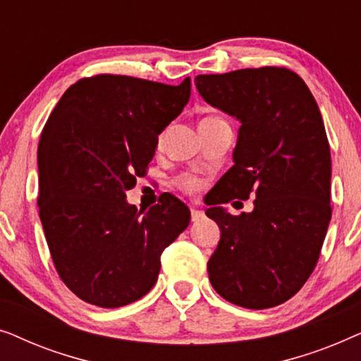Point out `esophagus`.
Segmentation results:
<instances>
[{"label": "esophagus", "instance_id": "34e87169", "mask_svg": "<svg viewBox=\"0 0 361 361\" xmlns=\"http://www.w3.org/2000/svg\"><path fill=\"white\" fill-rule=\"evenodd\" d=\"M190 219L192 221H199L200 219H204V212L200 209H195V207H190Z\"/></svg>", "mask_w": 361, "mask_h": 361}]
</instances>
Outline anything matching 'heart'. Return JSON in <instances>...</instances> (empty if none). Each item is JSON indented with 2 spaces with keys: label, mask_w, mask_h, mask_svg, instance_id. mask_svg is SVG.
Segmentation results:
<instances>
[{
  "label": "heart",
  "mask_w": 361,
  "mask_h": 361,
  "mask_svg": "<svg viewBox=\"0 0 361 361\" xmlns=\"http://www.w3.org/2000/svg\"><path fill=\"white\" fill-rule=\"evenodd\" d=\"M215 116H209L205 118V120H214ZM162 141V136L159 137V142ZM176 185L179 187L182 192H185V194H197V192H200L204 189V179H200L199 176H194V174H180L176 177Z\"/></svg>",
  "instance_id": "heart-1"
}]
</instances>
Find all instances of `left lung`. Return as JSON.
I'll return each instance as SVG.
<instances>
[{"mask_svg": "<svg viewBox=\"0 0 361 361\" xmlns=\"http://www.w3.org/2000/svg\"><path fill=\"white\" fill-rule=\"evenodd\" d=\"M195 85L207 103L241 123L235 164L207 204L221 231L207 264L210 283L231 304L274 307L312 274L332 216L322 115L305 82L286 67L197 75ZM251 193V214L230 216L221 207Z\"/></svg>", "mask_w": 361, "mask_h": 361, "instance_id": "obj_1", "label": "left lung"}]
</instances>
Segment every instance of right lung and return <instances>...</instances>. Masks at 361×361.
Returning <instances> with one entry per match:
<instances>
[{
	"label": "right lung",
	"mask_w": 361,
	"mask_h": 361,
	"mask_svg": "<svg viewBox=\"0 0 361 361\" xmlns=\"http://www.w3.org/2000/svg\"><path fill=\"white\" fill-rule=\"evenodd\" d=\"M189 97L190 77L166 85L100 73L68 87L44 125L39 216L59 276L88 304L115 309L149 293L162 251L189 225L171 194L142 216L125 200Z\"/></svg>",
	"instance_id": "add662e5"
}]
</instances>
